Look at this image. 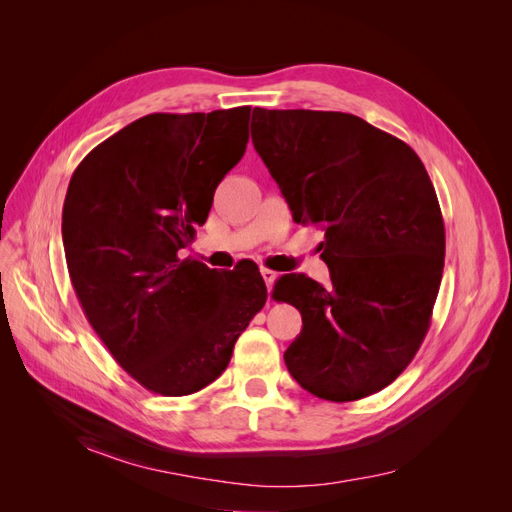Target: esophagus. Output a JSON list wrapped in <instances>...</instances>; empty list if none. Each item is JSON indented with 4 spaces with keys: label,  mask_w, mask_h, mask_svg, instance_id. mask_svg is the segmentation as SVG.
<instances>
[{
    "label": "esophagus",
    "mask_w": 512,
    "mask_h": 512,
    "mask_svg": "<svg viewBox=\"0 0 512 512\" xmlns=\"http://www.w3.org/2000/svg\"><path fill=\"white\" fill-rule=\"evenodd\" d=\"M261 276H263V282H265L267 290H272V286H274L278 274H276L274 270H267V267H261Z\"/></svg>",
    "instance_id": "obj_1"
}]
</instances>
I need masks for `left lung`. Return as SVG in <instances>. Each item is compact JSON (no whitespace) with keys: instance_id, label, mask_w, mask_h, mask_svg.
Instances as JSON below:
<instances>
[{"instance_id":"8db88e82","label":"left lung","mask_w":512,"mask_h":512,"mask_svg":"<svg viewBox=\"0 0 512 512\" xmlns=\"http://www.w3.org/2000/svg\"><path fill=\"white\" fill-rule=\"evenodd\" d=\"M251 137L294 220L324 226L332 286L286 274L274 299L303 330L284 353L317 398L351 402L392 384L429 330L444 270V220L419 155L342 112L255 107Z\"/></svg>"}]
</instances>
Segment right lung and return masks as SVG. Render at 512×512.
Masks as SVG:
<instances>
[{
    "label": "right lung",
    "mask_w": 512,
    "mask_h": 512,
    "mask_svg": "<svg viewBox=\"0 0 512 512\" xmlns=\"http://www.w3.org/2000/svg\"><path fill=\"white\" fill-rule=\"evenodd\" d=\"M249 118V105L143 116L97 145L70 178L62 238L78 303L149 392L186 396L218 380L267 301L257 265L218 274L180 257L245 155Z\"/></svg>",
    "instance_id": "add662e5"
}]
</instances>
